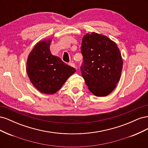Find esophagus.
Listing matches in <instances>:
<instances>
[{"label": "esophagus", "mask_w": 148, "mask_h": 148, "mask_svg": "<svg viewBox=\"0 0 148 148\" xmlns=\"http://www.w3.org/2000/svg\"><path fill=\"white\" fill-rule=\"evenodd\" d=\"M71 66H72V67H74V68H75V64H73V63H72V62H70V63L69 64Z\"/></svg>", "instance_id": "1"}]
</instances>
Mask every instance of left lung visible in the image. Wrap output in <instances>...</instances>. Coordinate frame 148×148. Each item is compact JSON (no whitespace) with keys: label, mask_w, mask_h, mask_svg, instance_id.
I'll return each mask as SVG.
<instances>
[{"label":"left lung","mask_w":148,"mask_h":148,"mask_svg":"<svg viewBox=\"0 0 148 148\" xmlns=\"http://www.w3.org/2000/svg\"><path fill=\"white\" fill-rule=\"evenodd\" d=\"M82 77L89 90L97 97L109 95L117 86L123 69L119 48L106 36L95 32L83 36Z\"/></svg>","instance_id":"1"}]
</instances>
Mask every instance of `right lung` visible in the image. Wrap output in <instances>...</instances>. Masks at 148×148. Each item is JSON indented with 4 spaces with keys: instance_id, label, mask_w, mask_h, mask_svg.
I'll return each mask as SVG.
<instances>
[{
    "instance_id": "1",
    "label": "right lung",
    "mask_w": 148,
    "mask_h": 148,
    "mask_svg": "<svg viewBox=\"0 0 148 148\" xmlns=\"http://www.w3.org/2000/svg\"><path fill=\"white\" fill-rule=\"evenodd\" d=\"M51 41V39H44L36 44L26 62L30 82L39 92L46 95L56 93L76 71L60 58L52 54Z\"/></svg>"
}]
</instances>
